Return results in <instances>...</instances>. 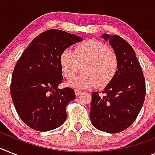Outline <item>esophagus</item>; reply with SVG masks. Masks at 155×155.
Wrapping results in <instances>:
<instances>
[{
	"instance_id": "esophagus-1",
	"label": "esophagus",
	"mask_w": 155,
	"mask_h": 155,
	"mask_svg": "<svg viewBox=\"0 0 155 155\" xmlns=\"http://www.w3.org/2000/svg\"><path fill=\"white\" fill-rule=\"evenodd\" d=\"M75 95L76 96H79L81 94V91H80V90H77V89H75Z\"/></svg>"
}]
</instances>
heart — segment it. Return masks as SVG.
<instances>
[{"label":"heart","instance_id":"heart-1","mask_svg":"<svg viewBox=\"0 0 155 155\" xmlns=\"http://www.w3.org/2000/svg\"><path fill=\"white\" fill-rule=\"evenodd\" d=\"M60 64L64 77L71 80L80 71L83 73L71 80L68 85L79 89H88L97 86L104 87L110 84L117 74L118 59L115 53L106 44L91 39L78 44L73 53L62 52Z\"/></svg>","mask_w":155,"mask_h":155}]
</instances>
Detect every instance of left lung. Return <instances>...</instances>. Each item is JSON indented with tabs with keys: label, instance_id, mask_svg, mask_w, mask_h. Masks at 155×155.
<instances>
[{
	"label": "left lung",
	"instance_id": "8db88e82",
	"mask_svg": "<svg viewBox=\"0 0 155 155\" xmlns=\"http://www.w3.org/2000/svg\"><path fill=\"white\" fill-rule=\"evenodd\" d=\"M118 59L117 74L106 85L103 94L93 92L90 118L93 126L107 133H118L136 120L143 105L145 79L136 53L129 44L117 35L103 34Z\"/></svg>",
	"mask_w": 155,
	"mask_h": 155
}]
</instances>
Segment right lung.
Wrapping results in <instances>:
<instances>
[{"label":"right lung","instance_id":"add662e5","mask_svg":"<svg viewBox=\"0 0 155 155\" xmlns=\"http://www.w3.org/2000/svg\"><path fill=\"white\" fill-rule=\"evenodd\" d=\"M82 40L65 31L49 30L34 38L15 64L12 99L19 117L32 129L47 132L65 121L66 106L75 94L71 88H58L63 80L60 58Z\"/></svg>","mask_w":155,"mask_h":155}]
</instances>
